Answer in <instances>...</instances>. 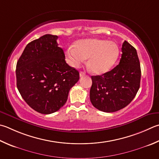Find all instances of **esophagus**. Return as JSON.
Here are the masks:
<instances>
[{"label":"esophagus","mask_w":159,"mask_h":159,"mask_svg":"<svg viewBox=\"0 0 159 159\" xmlns=\"http://www.w3.org/2000/svg\"><path fill=\"white\" fill-rule=\"evenodd\" d=\"M85 75V72H83V71H80V77H83V76H84Z\"/></svg>","instance_id":"1"}]
</instances>
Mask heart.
<instances>
[{"label":"heart","mask_w":159,"mask_h":159,"mask_svg":"<svg viewBox=\"0 0 159 159\" xmlns=\"http://www.w3.org/2000/svg\"><path fill=\"white\" fill-rule=\"evenodd\" d=\"M119 47L114 42L106 39L89 38L78 40L74 48L66 51V58L73 67H79L88 60V67L92 73L97 75L105 74L111 70L118 59Z\"/></svg>","instance_id":"heart-1"}]
</instances>
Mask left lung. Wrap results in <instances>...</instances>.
Here are the masks:
<instances>
[{
  "label": "left lung",
  "mask_w": 159,
  "mask_h": 159,
  "mask_svg": "<svg viewBox=\"0 0 159 159\" xmlns=\"http://www.w3.org/2000/svg\"><path fill=\"white\" fill-rule=\"evenodd\" d=\"M119 65L101 76H92V104L101 111L122 109L134 99L140 88L141 70L135 48L125 41Z\"/></svg>",
  "instance_id": "1"
}]
</instances>
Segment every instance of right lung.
<instances>
[{
  "mask_svg": "<svg viewBox=\"0 0 159 159\" xmlns=\"http://www.w3.org/2000/svg\"><path fill=\"white\" fill-rule=\"evenodd\" d=\"M58 37L45 34L28 43L17 62L16 86L28 105L42 114H51L65 105L79 72L65 61Z\"/></svg>",
  "mask_w": 159,
  "mask_h": 159,
  "instance_id": "obj_1",
  "label": "right lung"
}]
</instances>
